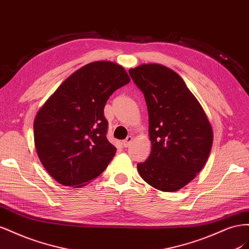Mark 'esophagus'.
<instances>
[{
  "mask_svg": "<svg viewBox=\"0 0 249 249\" xmlns=\"http://www.w3.org/2000/svg\"><path fill=\"white\" fill-rule=\"evenodd\" d=\"M132 140H133V138L131 137V136H128L127 137L123 142H122V144H123V146L124 147H128L130 144H131V142H132Z\"/></svg>",
  "mask_w": 249,
  "mask_h": 249,
  "instance_id": "esophagus-1",
  "label": "esophagus"
}]
</instances>
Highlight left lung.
Here are the masks:
<instances>
[{"instance_id":"8db88e82","label":"left lung","mask_w":249,"mask_h":249,"mask_svg":"<svg viewBox=\"0 0 249 249\" xmlns=\"http://www.w3.org/2000/svg\"><path fill=\"white\" fill-rule=\"evenodd\" d=\"M144 94L151 152L138 171L151 187L175 192L193 180L211 152L213 130L203 108L181 77L150 63L129 70Z\"/></svg>"}]
</instances>
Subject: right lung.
<instances>
[{"instance_id":"add662e5","label":"right lung","mask_w":249,"mask_h":249,"mask_svg":"<svg viewBox=\"0 0 249 249\" xmlns=\"http://www.w3.org/2000/svg\"><path fill=\"white\" fill-rule=\"evenodd\" d=\"M130 81L110 61L89 63L71 75L34 120V143L42 166L63 186L79 188L100 175L116 154L106 139L104 106Z\"/></svg>"}]
</instances>
